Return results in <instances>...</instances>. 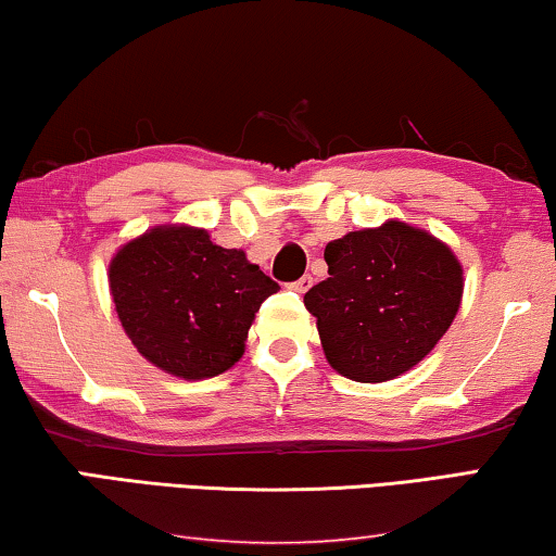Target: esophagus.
<instances>
[{
	"label": "esophagus",
	"mask_w": 556,
	"mask_h": 556,
	"mask_svg": "<svg viewBox=\"0 0 556 556\" xmlns=\"http://www.w3.org/2000/svg\"><path fill=\"white\" fill-rule=\"evenodd\" d=\"M311 286H313V278H311V276H303V278H298L295 283H290L288 288L295 290V293H305V290L311 288Z\"/></svg>",
	"instance_id": "1"
}]
</instances>
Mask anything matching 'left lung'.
<instances>
[{
  "instance_id": "left-lung-1",
  "label": "left lung",
  "mask_w": 556,
  "mask_h": 556,
  "mask_svg": "<svg viewBox=\"0 0 556 556\" xmlns=\"http://www.w3.org/2000/svg\"><path fill=\"white\" fill-rule=\"evenodd\" d=\"M328 278L305 293L330 367L388 382L440 343L463 303V263L425 228L390 218L326 245Z\"/></svg>"
}]
</instances>
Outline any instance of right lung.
<instances>
[{
    "label": "right lung",
    "instance_id": "1",
    "mask_svg": "<svg viewBox=\"0 0 556 556\" xmlns=\"http://www.w3.org/2000/svg\"><path fill=\"white\" fill-rule=\"evenodd\" d=\"M109 290L134 348L181 380L226 372L245 353L261 303L278 293L241 249H220L206 228L153 226L109 263Z\"/></svg>",
    "mask_w": 556,
    "mask_h": 556
}]
</instances>
